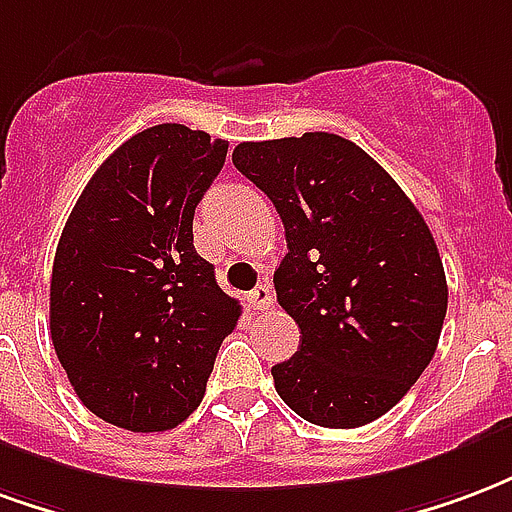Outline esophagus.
Here are the masks:
<instances>
[{
    "instance_id": "1",
    "label": "esophagus",
    "mask_w": 512,
    "mask_h": 512,
    "mask_svg": "<svg viewBox=\"0 0 512 512\" xmlns=\"http://www.w3.org/2000/svg\"><path fill=\"white\" fill-rule=\"evenodd\" d=\"M246 301L252 304V309H268V306L274 304V293H271L268 285H257L252 293L246 295Z\"/></svg>"
}]
</instances>
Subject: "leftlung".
Instances as JSON below:
<instances>
[{"label":"left lung","mask_w":512,"mask_h":512,"mask_svg":"<svg viewBox=\"0 0 512 512\" xmlns=\"http://www.w3.org/2000/svg\"><path fill=\"white\" fill-rule=\"evenodd\" d=\"M282 217L276 301L301 328L276 393L314 426L358 429L399 404L437 350L448 282L429 225L382 165L331 132L238 143Z\"/></svg>","instance_id":"1"}]
</instances>
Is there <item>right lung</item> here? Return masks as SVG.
<instances>
[{
  "label": "right lung",
  "mask_w": 512,
  "mask_h": 512,
  "mask_svg": "<svg viewBox=\"0 0 512 512\" xmlns=\"http://www.w3.org/2000/svg\"><path fill=\"white\" fill-rule=\"evenodd\" d=\"M227 143L184 124L132 135L102 162L62 230L51 339L83 407L127 431L176 429L198 410L236 298L195 252V208Z\"/></svg>",
  "instance_id": "right-lung-1"
}]
</instances>
